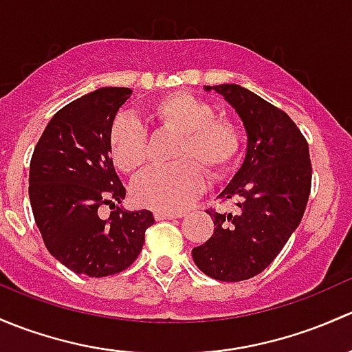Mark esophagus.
Listing matches in <instances>:
<instances>
[{"label": "esophagus", "instance_id": "1", "mask_svg": "<svg viewBox=\"0 0 352 352\" xmlns=\"http://www.w3.org/2000/svg\"><path fill=\"white\" fill-rule=\"evenodd\" d=\"M155 220H173V219H179L183 217L181 213H166V212H155L154 213Z\"/></svg>", "mask_w": 352, "mask_h": 352}]
</instances>
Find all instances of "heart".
<instances>
[{
	"label": "heart",
	"instance_id": "obj_1",
	"mask_svg": "<svg viewBox=\"0 0 352 352\" xmlns=\"http://www.w3.org/2000/svg\"><path fill=\"white\" fill-rule=\"evenodd\" d=\"M151 108L164 129L179 133L173 151L176 162L137 177L132 198L139 206L177 213L203 191V169L210 176L229 171L241 147V135L230 120L215 117L212 104L190 93H169ZM108 144L115 166L123 173L137 171L146 162V130L133 118L118 117Z\"/></svg>",
	"mask_w": 352,
	"mask_h": 352
}]
</instances>
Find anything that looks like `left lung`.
<instances>
[{
	"label": "left lung",
	"instance_id": "1",
	"mask_svg": "<svg viewBox=\"0 0 352 352\" xmlns=\"http://www.w3.org/2000/svg\"><path fill=\"white\" fill-rule=\"evenodd\" d=\"M226 98L245 129V157L220 200L237 213L208 210L213 235L191 251L195 264L219 281H244L266 270L302 222L311 186L309 144L292 118L239 85L205 86Z\"/></svg>",
	"mask_w": 352,
	"mask_h": 352
}]
</instances>
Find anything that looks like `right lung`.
Masks as SVG:
<instances>
[{"label":"right lung","instance_id":"right-lung-1","mask_svg":"<svg viewBox=\"0 0 352 352\" xmlns=\"http://www.w3.org/2000/svg\"><path fill=\"white\" fill-rule=\"evenodd\" d=\"M130 95V88H100L71 101L47 123L30 161L28 195L47 251L89 278L126 270L154 223L149 210L117 206L126 191L108 137ZM103 204L112 208L108 219L99 217Z\"/></svg>","mask_w":352,"mask_h":352}]
</instances>
